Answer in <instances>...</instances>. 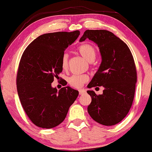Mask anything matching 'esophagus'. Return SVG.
Returning <instances> with one entry per match:
<instances>
[{
	"label": "esophagus",
	"mask_w": 152,
	"mask_h": 152,
	"mask_svg": "<svg viewBox=\"0 0 152 152\" xmlns=\"http://www.w3.org/2000/svg\"><path fill=\"white\" fill-rule=\"evenodd\" d=\"M85 93H86L85 89H80V90H79V93H80V95H82V94Z\"/></svg>",
	"instance_id": "esophagus-1"
}]
</instances>
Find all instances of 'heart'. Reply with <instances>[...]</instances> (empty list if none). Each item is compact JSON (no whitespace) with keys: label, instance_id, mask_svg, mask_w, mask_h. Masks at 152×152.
I'll use <instances>...</instances> for the list:
<instances>
[{"label":"heart","instance_id":"heart-1","mask_svg":"<svg viewBox=\"0 0 152 152\" xmlns=\"http://www.w3.org/2000/svg\"><path fill=\"white\" fill-rule=\"evenodd\" d=\"M78 51L83 58L88 62L93 61L95 58V50L93 46L88 44H84L78 48ZM68 55L66 53L63 55L61 57V66L66 69L67 66ZM88 77L85 74L82 75H73L68 78V83L74 88H80L88 80Z\"/></svg>","mask_w":152,"mask_h":152}]
</instances>
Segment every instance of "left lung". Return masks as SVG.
<instances>
[{"mask_svg":"<svg viewBox=\"0 0 152 152\" xmlns=\"http://www.w3.org/2000/svg\"><path fill=\"white\" fill-rule=\"evenodd\" d=\"M88 38L98 46L102 63L88 85V88L102 86V95L87 91L91 103L87 110L98 123L112 126L122 121L131 109L135 92L137 71L128 46L112 32L87 30L79 41Z\"/></svg>","mask_w":152,"mask_h":152,"instance_id":"1","label":"left lung"}]
</instances>
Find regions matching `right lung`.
I'll return each instance as SVG.
<instances>
[{
	"label": "right lung",
	"mask_w": 152,
	"mask_h": 152,
	"mask_svg": "<svg viewBox=\"0 0 152 152\" xmlns=\"http://www.w3.org/2000/svg\"><path fill=\"white\" fill-rule=\"evenodd\" d=\"M80 31L57 32L40 35L24 50L17 75V88L24 111L36 126L51 129L66 118L78 95L69 86L57 91L54 78L62 72L61 57Z\"/></svg>",
	"instance_id": "1"
}]
</instances>
